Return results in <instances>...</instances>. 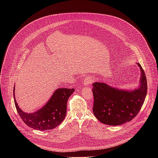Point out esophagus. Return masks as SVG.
Listing matches in <instances>:
<instances>
[{
  "label": "esophagus",
  "instance_id": "obj_1",
  "mask_svg": "<svg viewBox=\"0 0 158 158\" xmlns=\"http://www.w3.org/2000/svg\"><path fill=\"white\" fill-rule=\"evenodd\" d=\"M93 81H94V79L92 77H87L85 79L84 84L87 85H89L93 82Z\"/></svg>",
  "mask_w": 158,
  "mask_h": 158
}]
</instances>
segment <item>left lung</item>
<instances>
[{"label": "left lung", "mask_w": 158, "mask_h": 158, "mask_svg": "<svg viewBox=\"0 0 158 158\" xmlns=\"http://www.w3.org/2000/svg\"><path fill=\"white\" fill-rule=\"evenodd\" d=\"M140 86L133 91L112 87L104 82L93 83L94 104L96 118L102 123L118 126L131 121L139 113L147 94L146 74L140 64Z\"/></svg>", "instance_id": "left-lung-1"}]
</instances>
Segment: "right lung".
Segmentation results:
<instances>
[{"mask_svg": "<svg viewBox=\"0 0 158 158\" xmlns=\"http://www.w3.org/2000/svg\"><path fill=\"white\" fill-rule=\"evenodd\" d=\"M74 91V89L69 88L56 90L46 104L32 113L24 112L18 106L15 98V86L13 94L16 109L24 123L34 129L46 131L52 129L62 123L66 114L67 101Z\"/></svg>", "mask_w": 158, "mask_h": 158, "instance_id": "add662e5", "label": "right lung"}]
</instances>
